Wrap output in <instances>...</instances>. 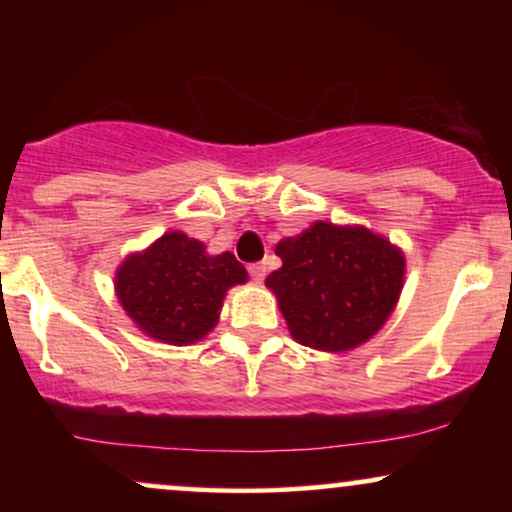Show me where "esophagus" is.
I'll list each match as a JSON object with an SVG mask.
<instances>
[{"mask_svg":"<svg viewBox=\"0 0 512 512\" xmlns=\"http://www.w3.org/2000/svg\"><path fill=\"white\" fill-rule=\"evenodd\" d=\"M248 272H250V276H252V279H255V281H262L264 276H267V264H264V262L250 264Z\"/></svg>","mask_w":512,"mask_h":512,"instance_id":"34e87169","label":"esophagus"}]
</instances>
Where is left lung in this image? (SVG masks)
<instances>
[{"label":"left lung","mask_w":512,"mask_h":512,"mask_svg":"<svg viewBox=\"0 0 512 512\" xmlns=\"http://www.w3.org/2000/svg\"><path fill=\"white\" fill-rule=\"evenodd\" d=\"M281 269L267 276L296 342L349 351L368 342L395 308L404 255L368 228L317 221L276 245Z\"/></svg>","instance_id":"obj_1"}]
</instances>
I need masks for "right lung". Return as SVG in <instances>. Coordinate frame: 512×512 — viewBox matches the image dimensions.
Instances as JSON below:
<instances>
[{
  "label": "right lung",
  "instance_id": "add662e5",
  "mask_svg": "<svg viewBox=\"0 0 512 512\" xmlns=\"http://www.w3.org/2000/svg\"><path fill=\"white\" fill-rule=\"evenodd\" d=\"M248 272L231 252L207 255L185 233H166L117 269L115 291L122 308L149 337L192 344L216 325L223 296Z\"/></svg>",
  "mask_w": 512,
  "mask_h": 512
}]
</instances>
